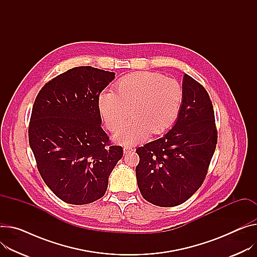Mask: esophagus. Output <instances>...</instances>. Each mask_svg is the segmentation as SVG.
Returning a JSON list of instances; mask_svg holds the SVG:
<instances>
[{"mask_svg": "<svg viewBox=\"0 0 257 257\" xmlns=\"http://www.w3.org/2000/svg\"><path fill=\"white\" fill-rule=\"evenodd\" d=\"M123 151H124V153L126 154V153H128V152H131V151H134V148L131 147V146H125V147L123 148Z\"/></svg>", "mask_w": 257, "mask_h": 257, "instance_id": "1", "label": "esophagus"}]
</instances>
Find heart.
<instances>
[{"label":"heart","instance_id":"1","mask_svg":"<svg viewBox=\"0 0 257 257\" xmlns=\"http://www.w3.org/2000/svg\"><path fill=\"white\" fill-rule=\"evenodd\" d=\"M183 101V89L175 79L152 72H138L122 77L115 93L104 91L97 106L106 126L116 131L130 113L131 119L116 135V141L134 144L151 133L160 135L176 120Z\"/></svg>","mask_w":257,"mask_h":257}]
</instances>
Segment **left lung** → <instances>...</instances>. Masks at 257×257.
Listing matches in <instances>:
<instances>
[{
	"instance_id": "1",
	"label": "left lung",
	"mask_w": 257,
	"mask_h": 257,
	"mask_svg": "<svg viewBox=\"0 0 257 257\" xmlns=\"http://www.w3.org/2000/svg\"><path fill=\"white\" fill-rule=\"evenodd\" d=\"M183 101L175 125L136 150L137 182L144 199L160 207L183 204L203 184L217 144L209 93L184 74Z\"/></svg>"
}]
</instances>
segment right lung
<instances>
[{"label":"right lung","instance_id":"1","mask_svg":"<svg viewBox=\"0 0 257 257\" xmlns=\"http://www.w3.org/2000/svg\"><path fill=\"white\" fill-rule=\"evenodd\" d=\"M114 78L113 72L76 67L51 79L36 96L30 146L42 179L68 204L101 199L123 155L102 128L97 106L98 95Z\"/></svg>","mask_w":257,"mask_h":257}]
</instances>
